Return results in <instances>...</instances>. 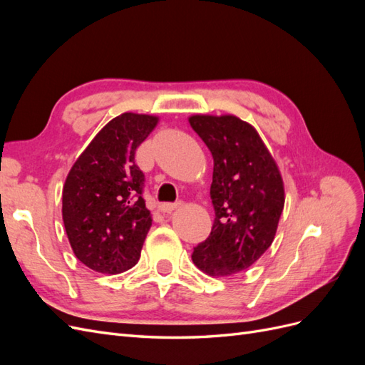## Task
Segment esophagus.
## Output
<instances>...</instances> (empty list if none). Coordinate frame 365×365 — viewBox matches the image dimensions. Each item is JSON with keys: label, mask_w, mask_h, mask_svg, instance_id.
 <instances>
[{"label": "esophagus", "mask_w": 365, "mask_h": 365, "mask_svg": "<svg viewBox=\"0 0 365 365\" xmlns=\"http://www.w3.org/2000/svg\"><path fill=\"white\" fill-rule=\"evenodd\" d=\"M180 205V202H163L161 205H160V210L163 213H170V212H173V210Z\"/></svg>", "instance_id": "34e87169"}]
</instances>
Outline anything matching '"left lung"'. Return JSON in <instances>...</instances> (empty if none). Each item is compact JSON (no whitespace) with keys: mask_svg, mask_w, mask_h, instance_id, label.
Segmentation results:
<instances>
[{"mask_svg":"<svg viewBox=\"0 0 365 365\" xmlns=\"http://www.w3.org/2000/svg\"><path fill=\"white\" fill-rule=\"evenodd\" d=\"M190 126L213 155L212 233L192 260L213 277L250 268L267 251L284 205L280 172L251 125L235 115H193Z\"/></svg>","mask_w":365,"mask_h":365,"instance_id":"left-lung-1","label":"left lung"}]
</instances>
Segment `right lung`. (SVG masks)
<instances>
[{
    "instance_id": "right-lung-1",
    "label": "right lung",
    "mask_w": 365,
    "mask_h": 365,
    "mask_svg": "<svg viewBox=\"0 0 365 365\" xmlns=\"http://www.w3.org/2000/svg\"><path fill=\"white\" fill-rule=\"evenodd\" d=\"M157 123V117L132 113L113 118L65 181L62 217L70 245L76 257L97 272H123L140 259L152 219L135 150Z\"/></svg>"
}]
</instances>
